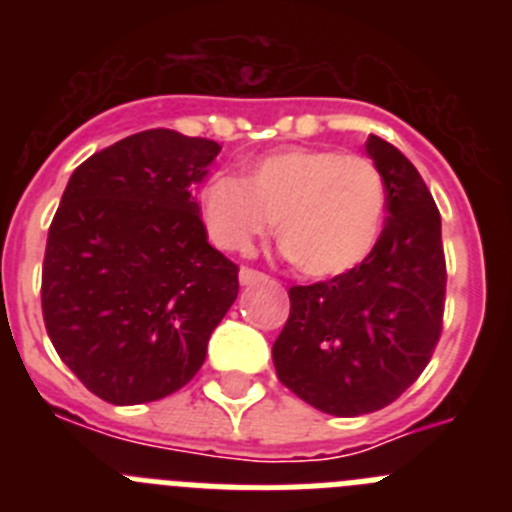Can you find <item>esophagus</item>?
<instances>
[{
    "label": "esophagus",
    "instance_id": "34e87169",
    "mask_svg": "<svg viewBox=\"0 0 512 512\" xmlns=\"http://www.w3.org/2000/svg\"><path fill=\"white\" fill-rule=\"evenodd\" d=\"M261 282H269L264 271L259 269H251V266H243L241 269V284L243 287H253V284H261Z\"/></svg>",
    "mask_w": 512,
    "mask_h": 512
}]
</instances>
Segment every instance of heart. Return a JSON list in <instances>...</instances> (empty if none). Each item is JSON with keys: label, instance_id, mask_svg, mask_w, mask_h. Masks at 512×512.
Here are the masks:
<instances>
[{"label": "heart", "instance_id": "heart-1", "mask_svg": "<svg viewBox=\"0 0 512 512\" xmlns=\"http://www.w3.org/2000/svg\"><path fill=\"white\" fill-rule=\"evenodd\" d=\"M212 241L246 251L277 220L289 264L336 277L372 253L387 215V184L372 158L336 148H287L256 158L243 176H210L200 194Z\"/></svg>", "mask_w": 512, "mask_h": 512}]
</instances>
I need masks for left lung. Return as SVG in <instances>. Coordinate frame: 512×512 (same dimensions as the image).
<instances>
[{
    "instance_id": "left-lung-1",
    "label": "left lung",
    "mask_w": 512,
    "mask_h": 512,
    "mask_svg": "<svg viewBox=\"0 0 512 512\" xmlns=\"http://www.w3.org/2000/svg\"><path fill=\"white\" fill-rule=\"evenodd\" d=\"M366 151L387 184L377 246L351 271L289 287V318L271 348L279 382L338 418L387 408L423 374L446 302L441 215L423 176L379 135Z\"/></svg>"
}]
</instances>
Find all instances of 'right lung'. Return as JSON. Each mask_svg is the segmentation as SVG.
Listing matches in <instances>:
<instances>
[{
  "instance_id": "right-lung-1",
  "label": "right lung",
  "mask_w": 512,
  "mask_h": 512,
  "mask_svg": "<svg viewBox=\"0 0 512 512\" xmlns=\"http://www.w3.org/2000/svg\"><path fill=\"white\" fill-rule=\"evenodd\" d=\"M215 140L143 130L71 174L45 243V330L112 405L153 402L200 372L238 297V264L207 243L194 184Z\"/></svg>"
}]
</instances>
